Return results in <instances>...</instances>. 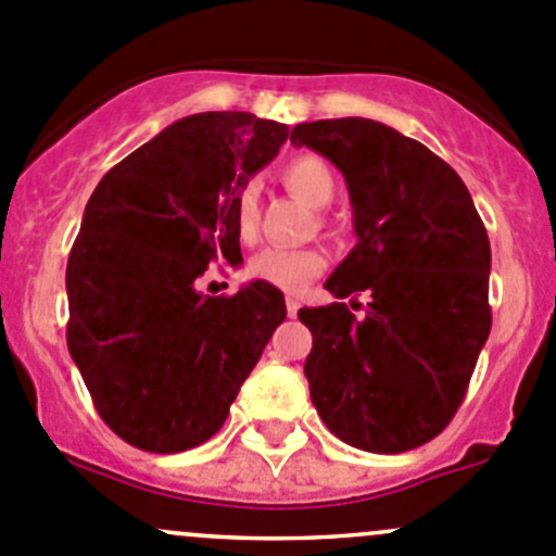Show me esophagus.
I'll return each instance as SVG.
<instances>
[{
    "instance_id": "34e87169",
    "label": "esophagus",
    "mask_w": 556,
    "mask_h": 556,
    "mask_svg": "<svg viewBox=\"0 0 556 556\" xmlns=\"http://www.w3.org/2000/svg\"><path fill=\"white\" fill-rule=\"evenodd\" d=\"M286 313H289L291 318L296 316V313H300V300H296V296H286Z\"/></svg>"
}]
</instances>
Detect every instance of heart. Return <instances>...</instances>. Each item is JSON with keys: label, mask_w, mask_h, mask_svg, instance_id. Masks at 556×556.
<instances>
[{"label": "heart", "mask_w": 556, "mask_h": 556, "mask_svg": "<svg viewBox=\"0 0 556 556\" xmlns=\"http://www.w3.org/2000/svg\"><path fill=\"white\" fill-rule=\"evenodd\" d=\"M286 189L311 207H324L334 197V175L316 153H300L283 164ZM235 224L243 238H254L260 224V191L245 186L235 200ZM327 267V256L318 249H267L249 265V276L280 291H300Z\"/></svg>", "instance_id": "1"}]
</instances>
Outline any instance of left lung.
I'll use <instances>...</instances> for the list:
<instances>
[{"mask_svg":"<svg viewBox=\"0 0 556 556\" xmlns=\"http://www.w3.org/2000/svg\"><path fill=\"white\" fill-rule=\"evenodd\" d=\"M294 146L343 173L356 245L327 278L338 300L302 307L311 400L332 435L372 454L425 446L463 405L492 329L486 229L457 173L419 140L370 118L296 124Z\"/></svg>","mask_w":556,"mask_h":556,"instance_id":"1","label":"left lung"}]
</instances>
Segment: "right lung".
Masks as SVG:
<instances>
[{"mask_svg":"<svg viewBox=\"0 0 556 556\" xmlns=\"http://www.w3.org/2000/svg\"><path fill=\"white\" fill-rule=\"evenodd\" d=\"M289 126L197 113L115 164L86 205L67 262V349L104 425L153 454L216 435L286 318L262 280L205 296L211 262L240 265L235 200Z\"/></svg>","mask_w":556,"mask_h":556,"instance_id":"add662e5","label":"right lung"}]
</instances>
